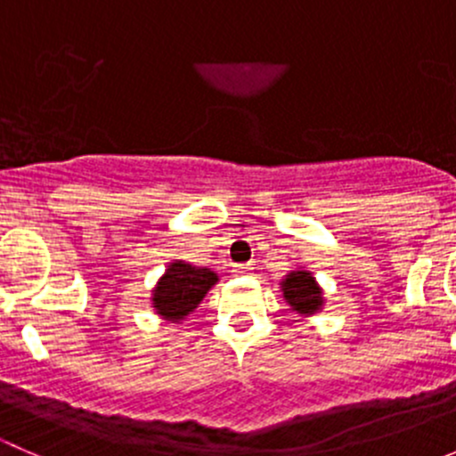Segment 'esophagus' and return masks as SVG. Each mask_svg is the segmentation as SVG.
Returning <instances> with one entry per match:
<instances>
[{"mask_svg": "<svg viewBox=\"0 0 456 456\" xmlns=\"http://www.w3.org/2000/svg\"><path fill=\"white\" fill-rule=\"evenodd\" d=\"M251 269H254V266H251V265H236V266H233V273H236V275H247V273H251Z\"/></svg>", "mask_w": 456, "mask_h": 456, "instance_id": "34e87169", "label": "esophagus"}]
</instances>
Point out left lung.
I'll return each mask as SVG.
<instances>
[{
	"label": "left lung",
	"instance_id": "8db88e82",
	"mask_svg": "<svg viewBox=\"0 0 456 456\" xmlns=\"http://www.w3.org/2000/svg\"><path fill=\"white\" fill-rule=\"evenodd\" d=\"M280 284H282V296L287 300V305L300 315L309 317L317 314V311H322V306H324L322 289L315 282L314 275H311V271H291Z\"/></svg>",
	"mask_w": 456,
	"mask_h": 456
}]
</instances>
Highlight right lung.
Wrapping results in <instances>:
<instances>
[{"label": "right lung", "instance_id": "1", "mask_svg": "<svg viewBox=\"0 0 456 456\" xmlns=\"http://www.w3.org/2000/svg\"><path fill=\"white\" fill-rule=\"evenodd\" d=\"M216 282L218 275L211 269L194 266L185 260H174L165 269L163 278L156 282L151 305L163 320L178 324L200 305Z\"/></svg>", "mask_w": 456, "mask_h": 456}]
</instances>
